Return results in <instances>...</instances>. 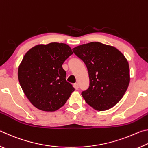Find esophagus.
<instances>
[{"label": "esophagus", "mask_w": 148, "mask_h": 148, "mask_svg": "<svg viewBox=\"0 0 148 148\" xmlns=\"http://www.w3.org/2000/svg\"><path fill=\"white\" fill-rule=\"evenodd\" d=\"M74 87L75 88V89H78V88H79V85H78V84H77V83H76V84H74Z\"/></svg>", "instance_id": "1"}]
</instances>
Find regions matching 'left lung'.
<instances>
[{"instance_id": "obj_1", "label": "left lung", "mask_w": 148, "mask_h": 148, "mask_svg": "<svg viewBox=\"0 0 148 148\" xmlns=\"http://www.w3.org/2000/svg\"><path fill=\"white\" fill-rule=\"evenodd\" d=\"M86 65L89 87L82 92L85 101L99 111L108 110L118 103L128 88V61L114 46L92 42L72 49Z\"/></svg>"}]
</instances>
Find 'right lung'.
I'll list each match as a JSON object with an SVG mask.
<instances>
[{"instance_id": "obj_1", "label": "right lung", "mask_w": 148, "mask_h": 148, "mask_svg": "<svg viewBox=\"0 0 148 148\" xmlns=\"http://www.w3.org/2000/svg\"><path fill=\"white\" fill-rule=\"evenodd\" d=\"M73 53L63 43L38 44L25 55L18 79L31 104L42 111L54 112L66 103L74 88L66 82L62 64Z\"/></svg>"}]
</instances>
